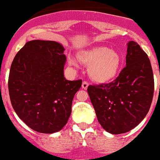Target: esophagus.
<instances>
[{
	"label": "esophagus",
	"instance_id": "obj_1",
	"mask_svg": "<svg viewBox=\"0 0 160 160\" xmlns=\"http://www.w3.org/2000/svg\"><path fill=\"white\" fill-rule=\"evenodd\" d=\"M88 85H89V84H88V82H87L86 81H84V82H82V88H84V89H87Z\"/></svg>",
	"mask_w": 160,
	"mask_h": 160
}]
</instances>
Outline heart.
Returning <instances> with one entry per match:
<instances>
[{
  "mask_svg": "<svg viewBox=\"0 0 160 160\" xmlns=\"http://www.w3.org/2000/svg\"><path fill=\"white\" fill-rule=\"evenodd\" d=\"M81 63L88 66L90 78L99 83H105L113 79L118 74L121 65V57L114 50L107 47H95L78 53ZM69 63L76 65V61L69 58Z\"/></svg>",
  "mask_w": 160,
  "mask_h": 160,
  "instance_id": "1",
  "label": "heart"
}]
</instances>
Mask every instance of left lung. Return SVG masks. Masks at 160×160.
I'll use <instances>...</instances> for the list:
<instances>
[{
  "label": "left lung",
  "instance_id": "1",
  "mask_svg": "<svg viewBox=\"0 0 160 160\" xmlns=\"http://www.w3.org/2000/svg\"><path fill=\"white\" fill-rule=\"evenodd\" d=\"M126 66L113 82L88 85V93L100 125L109 133L135 128L149 110L154 78L149 58L134 41L127 43Z\"/></svg>",
  "mask_w": 160,
  "mask_h": 160
}]
</instances>
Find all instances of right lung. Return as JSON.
I'll use <instances>...</instances> for the list:
<instances>
[{
	"mask_svg": "<svg viewBox=\"0 0 160 160\" xmlns=\"http://www.w3.org/2000/svg\"><path fill=\"white\" fill-rule=\"evenodd\" d=\"M64 48L55 41L32 40L11 65L8 91L12 107L27 126L39 133L59 132L72 113L82 81L64 76Z\"/></svg>",
	"mask_w": 160,
	"mask_h": 160,
	"instance_id": "right-lung-1",
	"label": "right lung"
}]
</instances>
